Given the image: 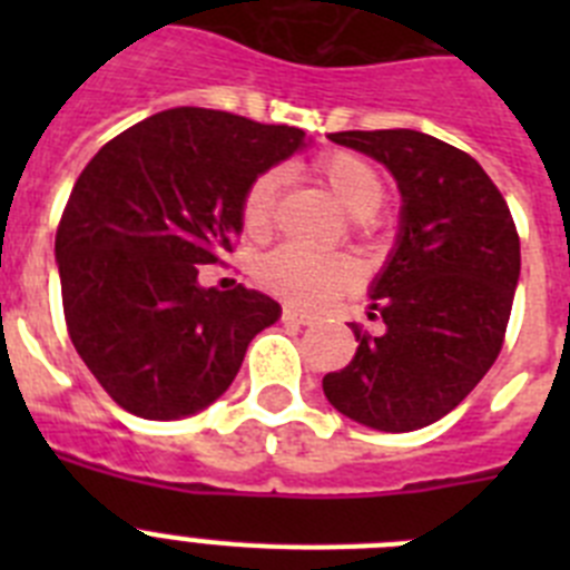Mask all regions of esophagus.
<instances>
[{"instance_id":"1","label":"esophagus","mask_w":570,"mask_h":570,"mask_svg":"<svg viewBox=\"0 0 570 570\" xmlns=\"http://www.w3.org/2000/svg\"><path fill=\"white\" fill-rule=\"evenodd\" d=\"M282 320L294 322V325H311V322H314V316H311L308 311H299V308H294V305H285V308H282Z\"/></svg>"}]
</instances>
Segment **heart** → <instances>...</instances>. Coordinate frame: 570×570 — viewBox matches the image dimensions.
<instances>
[{"label":"heart","instance_id":"1","mask_svg":"<svg viewBox=\"0 0 570 570\" xmlns=\"http://www.w3.org/2000/svg\"><path fill=\"white\" fill-rule=\"evenodd\" d=\"M320 176L328 183L342 208L356 219L374 214L385 196V183L380 170L356 154H331L320 163ZM279 188V174L256 176L242 199V225L250 236H265L274 223V199ZM262 285L274 294L299 305H322L331 296L342 294L354 285V268L342 256L316 254L308 248H279L259 262Z\"/></svg>","mask_w":570,"mask_h":570}]
</instances>
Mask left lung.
<instances>
[{"label":"left lung","instance_id":"left-lung-1","mask_svg":"<svg viewBox=\"0 0 570 570\" xmlns=\"http://www.w3.org/2000/svg\"><path fill=\"white\" fill-rule=\"evenodd\" d=\"M331 142L385 165L400 230L367 296L385 331L354 328L356 356L325 374L331 405L360 425L405 434L454 411L500 356L520 282L511 210L473 156L420 130H342Z\"/></svg>","mask_w":570,"mask_h":570}]
</instances>
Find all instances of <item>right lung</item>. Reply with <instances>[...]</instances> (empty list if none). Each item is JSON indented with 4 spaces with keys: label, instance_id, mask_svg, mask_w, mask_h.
<instances>
[{
    "label": "right lung",
    "instance_id": "obj_1",
    "mask_svg": "<svg viewBox=\"0 0 570 570\" xmlns=\"http://www.w3.org/2000/svg\"><path fill=\"white\" fill-rule=\"evenodd\" d=\"M311 142L288 125L170 108L122 130L79 174L57 230L65 322L116 405L168 422L228 391L282 308L245 285L205 288L199 268L242 234L256 176Z\"/></svg>",
    "mask_w": 570,
    "mask_h": 570
}]
</instances>
